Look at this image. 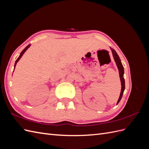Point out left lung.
I'll return each instance as SVG.
<instances>
[{
  "label": "left lung",
  "instance_id": "8db88e82",
  "mask_svg": "<svg viewBox=\"0 0 149 149\" xmlns=\"http://www.w3.org/2000/svg\"><path fill=\"white\" fill-rule=\"evenodd\" d=\"M111 50H112V55H113L114 59L115 60L116 65H117V66H118V68L119 72V76H120V81H121V86H122L121 92H120V96H119V98L118 102H117V104H118L120 102L122 97H123V93H124V89H125V80H124V67L123 66V64H122L120 58H119L118 54H117L116 52L114 50V49H111Z\"/></svg>",
  "mask_w": 149,
  "mask_h": 149
}]
</instances>
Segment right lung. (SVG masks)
<instances>
[{"label":"right lung","instance_id":"obj_1","mask_svg":"<svg viewBox=\"0 0 149 149\" xmlns=\"http://www.w3.org/2000/svg\"><path fill=\"white\" fill-rule=\"evenodd\" d=\"M30 45H29L28 46H26L24 49H23V51H22V52H21V53H20V56H19V58H17V60L15 61V65H16V64H17V63L18 62V61H19V60L20 59V58L22 56V55H23V54L25 53V52L26 50V49H27L29 47H30Z\"/></svg>","mask_w":149,"mask_h":149}]
</instances>
